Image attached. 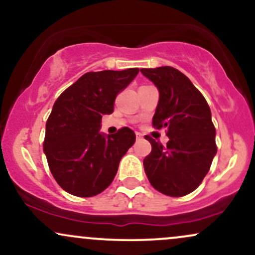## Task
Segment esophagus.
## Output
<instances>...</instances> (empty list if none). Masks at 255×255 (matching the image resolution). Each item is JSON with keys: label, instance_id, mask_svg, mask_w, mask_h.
<instances>
[{"label": "esophagus", "instance_id": "34e87169", "mask_svg": "<svg viewBox=\"0 0 255 255\" xmlns=\"http://www.w3.org/2000/svg\"><path fill=\"white\" fill-rule=\"evenodd\" d=\"M135 135H136V139H137V140H141V139H142V134L139 133V131H136Z\"/></svg>", "mask_w": 255, "mask_h": 255}]
</instances>
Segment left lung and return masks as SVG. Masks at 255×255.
Instances as JSON below:
<instances>
[{
    "mask_svg": "<svg viewBox=\"0 0 255 255\" xmlns=\"http://www.w3.org/2000/svg\"><path fill=\"white\" fill-rule=\"evenodd\" d=\"M159 92L152 125L166 128V146L145 136L152 151L144 169L154 189L183 197L198 188L217 153L216 129L206 99L186 75L172 67L140 69Z\"/></svg>",
    "mask_w": 255,
    "mask_h": 255,
    "instance_id": "left-lung-1",
    "label": "left lung"
}]
</instances>
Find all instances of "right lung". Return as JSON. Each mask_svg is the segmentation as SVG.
Returning a JSON list of instances; mask_svg holds the SVG:
<instances>
[{
    "label": "right lung",
    "instance_id": "right-lung-1",
    "mask_svg": "<svg viewBox=\"0 0 255 255\" xmlns=\"http://www.w3.org/2000/svg\"><path fill=\"white\" fill-rule=\"evenodd\" d=\"M139 68L90 72L55 102L45 126L44 153L56 182L77 197H93L113 182L121 158L135 141L128 127L101 131L102 118L114 111L119 92Z\"/></svg>",
    "mask_w": 255,
    "mask_h": 255
}]
</instances>
